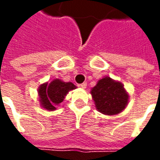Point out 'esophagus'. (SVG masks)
<instances>
[{"instance_id": "esophagus-1", "label": "esophagus", "mask_w": 160, "mask_h": 160, "mask_svg": "<svg viewBox=\"0 0 160 160\" xmlns=\"http://www.w3.org/2000/svg\"><path fill=\"white\" fill-rule=\"evenodd\" d=\"M80 87H81V88H82V89H85V88H86V87H87V83H86V82H84V83H82V84H80Z\"/></svg>"}]
</instances>
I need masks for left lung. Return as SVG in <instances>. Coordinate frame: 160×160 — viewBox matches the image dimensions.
<instances>
[{
    "mask_svg": "<svg viewBox=\"0 0 160 160\" xmlns=\"http://www.w3.org/2000/svg\"><path fill=\"white\" fill-rule=\"evenodd\" d=\"M90 93L97 111L107 116L121 113L127 107L129 100V94L123 84L108 76L98 80Z\"/></svg>",
    "mask_w": 160,
    "mask_h": 160,
    "instance_id": "1",
    "label": "left lung"
}]
</instances>
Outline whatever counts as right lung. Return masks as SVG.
I'll list each match as a JSON object with an SVG mask.
<instances>
[{
	"label": "right lung",
	"mask_w": 160,
	"mask_h": 160,
	"mask_svg": "<svg viewBox=\"0 0 160 160\" xmlns=\"http://www.w3.org/2000/svg\"><path fill=\"white\" fill-rule=\"evenodd\" d=\"M77 87L72 82H65L60 79H55L50 83L41 84L38 89L41 107L49 111L56 110L70 91L76 89Z\"/></svg>",
	"instance_id": "add662e5"
}]
</instances>
